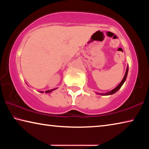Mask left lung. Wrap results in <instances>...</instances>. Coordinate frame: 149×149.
<instances>
[{
    "mask_svg": "<svg viewBox=\"0 0 149 149\" xmlns=\"http://www.w3.org/2000/svg\"><path fill=\"white\" fill-rule=\"evenodd\" d=\"M127 73H128V67L127 68V70H126L125 75H124V77H123L122 81L120 82V84L118 85L115 88V89H114L112 90V91H110V92H108L107 93H101V94H100V95H110L114 94V93H115L116 92H117L120 89L121 87L122 86V85L123 84V83L125 82V81L126 79V77H127Z\"/></svg>",
    "mask_w": 149,
    "mask_h": 149,
    "instance_id": "8db88e82",
    "label": "left lung"
}]
</instances>
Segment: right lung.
Listing matches in <instances>:
<instances>
[{
	"instance_id": "right-lung-1",
	"label": "right lung",
	"mask_w": 149,
	"mask_h": 149,
	"mask_svg": "<svg viewBox=\"0 0 149 149\" xmlns=\"http://www.w3.org/2000/svg\"><path fill=\"white\" fill-rule=\"evenodd\" d=\"M56 89H52V90H49V91H45V93H50V92H52V91H54V90H55ZM41 93H43V91H41Z\"/></svg>"
}]
</instances>
